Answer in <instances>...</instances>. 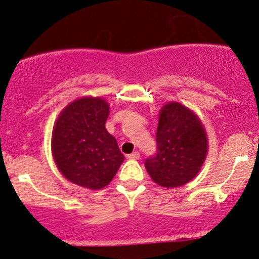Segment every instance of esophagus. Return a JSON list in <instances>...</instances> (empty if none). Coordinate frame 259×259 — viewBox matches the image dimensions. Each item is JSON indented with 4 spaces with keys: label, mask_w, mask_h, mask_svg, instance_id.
Returning <instances> with one entry per match:
<instances>
[{
    "label": "esophagus",
    "mask_w": 259,
    "mask_h": 259,
    "mask_svg": "<svg viewBox=\"0 0 259 259\" xmlns=\"http://www.w3.org/2000/svg\"><path fill=\"white\" fill-rule=\"evenodd\" d=\"M139 158H140V153H138V151H134V153L127 155V159H139Z\"/></svg>",
    "instance_id": "esophagus-1"
}]
</instances>
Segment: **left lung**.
Wrapping results in <instances>:
<instances>
[{"mask_svg":"<svg viewBox=\"0 0 259 259\" xmlns=\"http://www.w3.org/2000/svg\"><path fill=\"white\" fill-rule=\"evenodd\" d=\"M156 148L155 155L145 160L150 178L161 187H182L199 173L204 163L207 133L195 113L170 101L159 114Z\"/></svg>","mask_w":259,"mask_h":259,"instance_id":"8db88e82","label":"left lung"}]
</instances>
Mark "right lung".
<instances>
[{
	"label": "right lung",
	"mask_w": 259,
	"mask_h": 259,
	"mask_svg": "<svg viewBox=\"0 0 259 259\" xmlns=\"http://www.w3.org/2000/svg\"><path fill=\"white\" fill-rule=\"evenodd\" d=\"M110 109L101 98L77 99L57 117L51 138L55 164L67 180L98 190L113 180L124 161L105 127Z\"/></svg>",
	"instance_id": "obj_1"
}]
</instances>
